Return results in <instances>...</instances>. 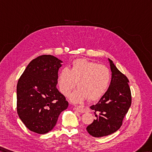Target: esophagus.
I'll return each instance as SVG.
<instances>
[{
  "mask_svg": "<svg viewBox=\"0 0 152 152\" xmlns=\"http://www.w3.org/2000/svg\"><path fill=\"white\" fill-rule=\"evenodd\" d=\"M75 110H77L79 112H81V113H84V112H86L88 111V108L85 107L82 105H78V106H75Z\"/></svg>",
  "mask_w": 152,
  "mask_h": 152,
  "instance_id": "34e87169",
  "label": "esophagus"
}]
</instances>
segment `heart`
<instances>
[{
    "instance_id": "b5f03b06",
    "label": "heart",
    "mask_w": 152,
    "mask_h": 152,
    "mask_svg": "<svg viewBox=\"0 0 152 152\" xmlns=\"http://www.w3.org/2000/svg\"><path fill=\"white\" fill-rule=\"evenodd\" d=\"M111 75L103 65L85 59L74 60L70 69L62 68L58 75V85L60 92L67 96L76 86L79 87L71 93L69 99L73 103H81L88 97L92 101L99 99L108 88Z\"/></svg>"
}]
</instances>
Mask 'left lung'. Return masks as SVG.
<instances>
[{
	"label": "left lung",
	"instance_id": "left-lung-1",
	"mask_svg": "<svg viewBox=\"0 0 152 152\" xmlns=\"http://www.w3.org/2000/svg\"><path fill=\"white\" fill-rule=\"evenodd\" d=\"M108 60L112 71L110 85L99 102L90 107L95 111L96 119L86 128L88 133L95 137L110 135L119 130L131 105L129 81L113 61L109 58Z\"/></svg>",
	"mask_w": 152,
	"mask_h": 152
}]
</instances>
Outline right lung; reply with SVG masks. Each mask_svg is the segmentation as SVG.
<instances>
[{
	"label": "right lung",
	"mask_w": 152,
	"mask_h": 152,
	"mask_svg": "<svg viewBox=\"0 0 152 152\" xmlns=\"http://www.w3.org/2000/svg\"><path fill=\"white\" fill-rule=\"evenodd\" d=\"M61 60L42 55L27 66L17 87V113L31 131L44 134L56 125L69 103L56 88Z\"/></svg>",
	"instance_id": "1"
}]
</instances>
